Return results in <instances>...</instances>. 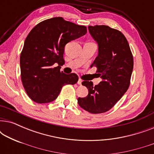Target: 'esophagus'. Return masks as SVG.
<instances>
[{"instance_id":"obj_1","label":"esophagus","mask_w":154,"mask_h":154,"mask_svg":"<svg viewBox=\"0 0 154 154\" xmlns=\"http://www.w3.org/2000/svg\"><path fill=\"white\" fill-rule=\"evenodd\" d=\"M82 82H83V81H82L81 79H79V81H78V84L81 85H82Z\"/></svg>"}]
</instances>
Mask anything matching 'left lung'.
<instances>
[{"instance_id":"8db88e82","label":"left lung","mask_w":154,"mask_h":154,"mask_svg":"<svg viewBox=\"0 0 154 154\" xmlns=\"http://www.w3.org/2000/svg\"><path fill=\"white\" fill-rule=\"evenodd\" d=\"M98 45V55L90 68L95 66L102 79L98 85L83 81L87 97L78 98L79 106L91 113H101L112 108L127 91L133 69V57L123 33L105 25L88 26Z\"/></svg>"}]
</instances>
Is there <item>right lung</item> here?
Wrapping results in <instances>:
<instances>
[{"label":"right lung","instance_id":"add662e5","mask_svg":"<svg viewBox=\"0 0 154 154\" xmlns=\"http://www.w3.org/2000/svg\"><path fill=\"white\" fill-rule=\"evenodd\" d=\"M86 33L85 26L62 17L43 21L30 31L20 54V69L23 86L31 100L38 104L51 102L64 85L77 83L78 75L61 72L60 66L64 62L66 44Z\"/></svg>","mask_w":154,"mask_h":154}]
</instances>
